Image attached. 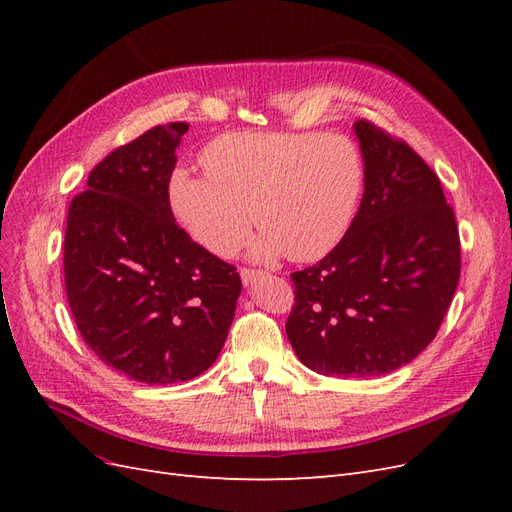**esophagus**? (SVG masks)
<instances>
[{
    "label": "esophagus",
    "mask_w": 512,
    "mask_h": 512,
    "mask_svg": "<svg viewBox=\"0 0 512 512\" xmlns=\"http://www.w3.org/2000/svg\"><path fill=\"white\" fill-rule=\"evenodd\" d=\"M241 282H243V286H250V284H254L258 277L262 275V271H256V269H241Z\"/></svg>",
    "instance_id": "34e87169"
}]
</instances>
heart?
Here are the masks:
<instances>
[{
  "label": "heart",
  "instance_id": "b5f03b06",
  "mask_svg": "<svg viewBox=\"0 0 512 512\" xmlns=\"http://www.w3.org/2000/svg\"><path fill=\"white\" fill-rule=\"evenodd\" d=\"M207 177L175 170L170 207L192 239L215 256L237 254L252 218L258 258L314 262L344 241L359 211L365 162L350 136L230 132L200 153Z\"/></svg>",
  "mask_w": 512,
  "mask_h": 512
}]
</instances>
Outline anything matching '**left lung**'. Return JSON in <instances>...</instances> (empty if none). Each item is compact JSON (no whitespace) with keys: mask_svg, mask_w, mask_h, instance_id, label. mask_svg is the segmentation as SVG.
Segmentation results:
<instances>
[{"mask_svg":"<svg viewBox=\"0 0 512 512\" xmlns=\"http://www.w3.org/2000/svg\"><path fill=\"white\" fill-rule=\"evenodd\" d=\"M365 192L344 241L292 273L286 335L316 374L374 378L436 337L461 271L455 213L438 175L399 138L359 119Z\"/></svg>","mask_w":512,"mask_h":512,"instance_id":"left-lung-1","label":"left lung"}]
</instances>
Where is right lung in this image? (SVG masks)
I'll list each match as a JSON object with an SVG mask.
<instances>
[{
	"label": "right lung",
	"instance_id": "obj_1",
	"mask_svg": "<svg viewBox=\"0 0 512 512\" xmlns=\"http://www.w3.org/2000/svg\"><path fill=\"white\" fill-rule=\"evenodd\" d=\"M188 123L156 126L91 170L70 203L64 277L76 327L102 363L143 384L207 371L235 318L237 269L175 222L168 183Z\"/></svg>",
	"mask_w": 512,
	"mask_h": 512
}]
</instances>
